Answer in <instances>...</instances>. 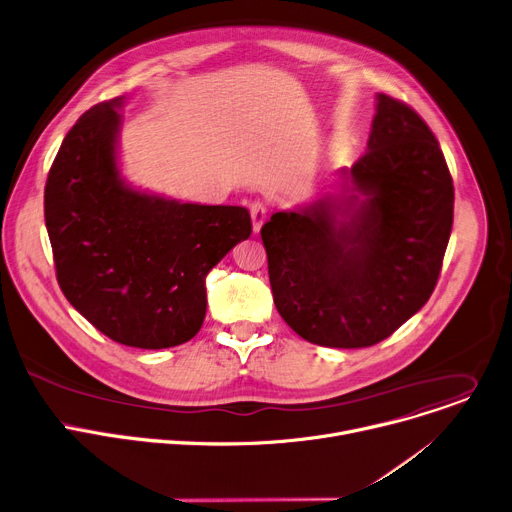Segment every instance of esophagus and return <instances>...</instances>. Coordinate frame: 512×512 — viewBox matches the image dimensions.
Returning a JSON list of instances; mask_svg holds the SVG:
<instances>
[{
	"mask_svg": "<svg viewBox=\"0 0 512 512\" xmlns=\"http://www.w3.org/2000/svg\"><path fill=\"white\" fill-rule=\"evenodd\" d=\"M250 217H252V230H254V234H258L260 227L264 225V221L268 217V211L260 201H256L250 205Z\"/></svg>",
	"mask_w": 512,
	"mask_h": 512,
	"instance_id": "1",
	"label": "esophagus"
}]
</instances>
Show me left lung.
<instances>
[{"instance_id":"1","label":"left lung","mask_w":512,"mask_h":512,"mask_svg":"<svg viewBox=\"0 0 512 512\" xmlns=\"http://www.w3.org/2000/svg\"><path fill=\"white\" fill-rule=\"evenodd\" d=\"M337 193L260 230L276 311L325 348H368L431 297L453 223V181L419 113L384 93L368 150Z\"/></svg>"}]
</instances>
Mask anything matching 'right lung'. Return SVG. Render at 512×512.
Masks as SVG:
<instances>
[{"instance_id": "right-lung-1", "label": "right lung", "mask_w": 512, "mask_h": 512, "mask_svg": "<svg viewBox=\"0 0 512 512\" xmlns=\"http://www.w3.org/2000/svg\"><path fill=\"white\" fill-rule=\"evenodd\" d=\"M126 97L85 111L56 154L44 219L69 303L130 348L189 342L207 309L205 276L252 234L246 207L166 199L128 185L118 164Z\"/></svg>"}]
</instances>
